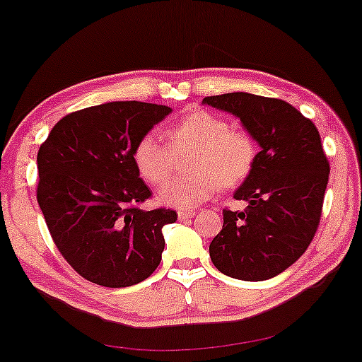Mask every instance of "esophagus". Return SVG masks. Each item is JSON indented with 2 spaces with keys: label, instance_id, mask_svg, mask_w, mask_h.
<instances>
[{
  "label": "esophagus",
  "instance_id": "esophagus-1",
  "mask_svg": "<svg viewBox=\"0 0 362 362\" xmlns=\"http://www.w3.org/2000/svg\"><path fill=\"white\" fill-rule=\"evenodd\" d=\"M195 216V211H178V219H190Z\"/></svg>",
  "mask_w": 362,
  "mask_h": 362
}]
</instances>
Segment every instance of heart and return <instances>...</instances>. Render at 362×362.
Wrapping results in <instances>:
<instances>
[{
	"instance_id": "b5f03b06",
	"label": "heart",
	"mask_w": 362,
	"mask_h": 362,
	"mask_svg": "<svg viewBox=\"0 0 362 362\" xmlns=\"http://www.w3.org/2000/svg\"><path fill=\"white\" fill-rule=\"evenodd\" d=\"M165 141L143 136L133 148V163L146 184L160 187L176 166V158L190 151L191 173L162 187L160 199L168 206L190 209L206 202L221 189H236L255 170L258 141L245 128L212 111L195 110L163 132Z\"/></svg>"
}]
</instances>
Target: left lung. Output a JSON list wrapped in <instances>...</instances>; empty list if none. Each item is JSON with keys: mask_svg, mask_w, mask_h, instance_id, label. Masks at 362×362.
<instances>
[{"mask_svg": "<svg viewBox=\"0 0 362 362\" xmlns=\"http://www.w3.org/2000/svg\"><path fill=\"white\" fill-rule=\"evenodd\" d=\"M204 103L238 116L261 146L255 170L234 194L247 207L224 209L211 259L228 276L268 280L291 267L319 229L330 172L319 129L281 99L228 93Z\"/></svg>", "mask_w": 362, "mask_h": 362, "instance_id": "obj_1", "label": "left lung"}]
</instances>
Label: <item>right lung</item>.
I'll return each instance as SVG.
<instances>
[{
  "label": "right lung",
  "instance_id": "1",
  "mask_svg": "<svg viewBox=\"0 0 362 362\" xmlns=\"http://www.w3.org/2000/svg\"><path fill=\"white\" fill-rule=\"evenodd\" d=\"M172 112L162 104L115 101L74 111L37 155V200L57 250L86 280L123 288L146 280L162 261L167 207L143 211L151 190L133 148Z\"/></svg>",
  "mask_w": 362,
  "mask_h": 362
}]
</instances>
